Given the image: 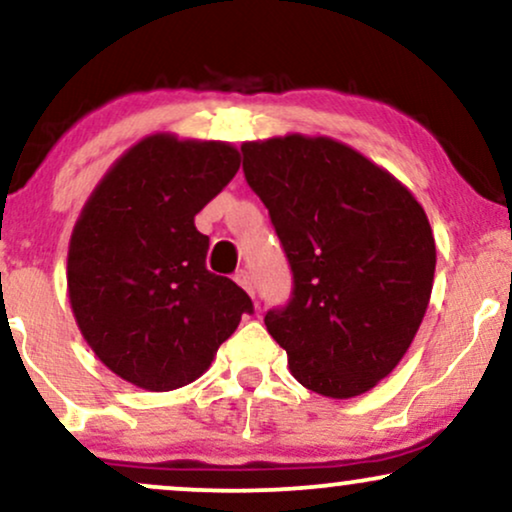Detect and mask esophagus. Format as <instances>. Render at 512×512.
<instances>
[{"mask_svg":"<svg viewBox=\"0 0 512 512\" xmlns=\"http://www.w3.org/2000/svg\"><path fill=\"white\" fill-rule=\"evenodd\" d=\"M233 279H236V283H238L240 288H243V291H248L250 295L255 293V286H252V276H250L248 269H240V272H236V276H233Z\"/></svg>","mask_w":512,"mask_h":512,"instance_id":"esophagus-1","label":"esophagus"}]
</instances>
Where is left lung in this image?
<instances>
[{
    "label": "left lung",
    "instance_id": "left-lung-1",
    "mask_svg": "<svg viewBox=\"0 0 512 512\" xmlns=\"http://www.w3.org/2000/svg\"><path fill=\"white\" fill-rule=\"evenodd\" d=\"M293 272V298L267 331L305 389L355 398L408 353L432 298L427 212L384 166L326 135L240 145Z\"/></svg>",
    "mask_w": 512,
    "mask_h": 512
}]
</instances>
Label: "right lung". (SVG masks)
Returning <instances> with one entry per match:
<instances>
[{"mask_svg":"<svg viewBox=\"0 0 512 512\" xmlns=\"http://www.w3.org/2000/svg\"><path fill=\"white\" fill-rule=\"evenodd\" d=\"M240 169L221 140L152 133L92 190L69 240L66 288L92 353L145 391H174L207 372L252 300L205 267L195 214Z\"/></svg>","mask_w":512,"mask_h":512,"instance_id":"obj_1","label":"right lung"}]
</instances>
